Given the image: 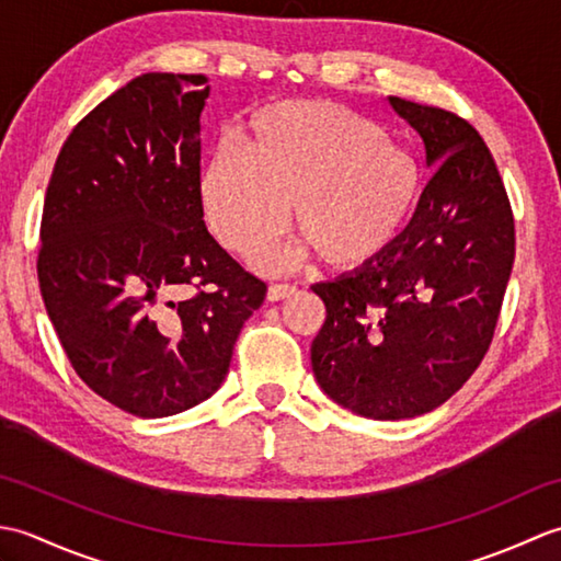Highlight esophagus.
I'll use <instances>...</instances> for the list:
<instances>
[{
    "instance_id": "obj_1",
    "label": "esophagus",
    "mask_w": 561,
    "mask_h": 561,
    "mask_svg": "<svg viewBox=\"0 0 561 561\" xmlns=\"http://www.w3.org/2000/svg\"><path fill=\"white\" fill-rule=\"evenodd\" d=\"M296 291L291 284H270L267 287V301H282Z\"/></svg>"
}]
</instances>
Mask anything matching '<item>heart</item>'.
I'll return each instance as SVG.
<instances>
[{
  "instance_id": "b5f03b06",
  "label": "heart",
  "mask_w": 561,
  "mask_h": 561,
  "mask_svg": "<svg viewBox=\"0 0 561 561\" xmlns=\"http://www.w3.org/2000/svg\"><path fill=\"white\" fill-rule=\"evenodd\" d=\"M422 197V171L383 127L330 101H282L245 125V151L233 141L209 153L199 202L211 233L253 253L274 241L296 207L306 248L332 270H359L386 255ZM274 265L277 253H260Z\"/></svg>"
}]
</instances>
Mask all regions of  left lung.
<instances>
[{
  "label": "left lung",
  "instance_id": "8db88e82",
  "mask_svg": "<svg viewBox=\"0 0 561 561\" xmlns=\"http://www.w3.org/2000/svg\"><path fill=\"white\" fill-rule=\"evenodd\" d=\"M424 141L410 229L371 265L313 284L325 323L318 386L368 420H410L460 390L490 350L514 267V214L480 133L456 113L388 96Z\"/></svg>",
  "mask_w": 561,
  "mask_h": 561
}]
</instances>
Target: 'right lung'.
<instances>
[{
	"label": "right lung",
	"instance_id": "obj_1",
	"mask_svg": "<svg viewBox=\"0 0 561 561\" xmlns=\"http://www.w3.org/2000/svg\"><path fill=\"white\" fill-rule=\"evenodd\" d=\"M207 96L202 75L125 83L71 129L45 193L38 282L59 344L96 396L147 420L219 390L267 291L202 219Z\"/></svg>",
	"mask_w": 561,
	"mask_h": 561
}]
</instances>
